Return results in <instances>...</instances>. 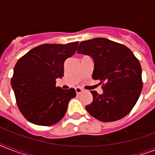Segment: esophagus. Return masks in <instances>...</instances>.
Masks as SVG:
<instances>
[{
    "instance_id": "34e87169",
    "label": "esophagus",
    "mask_w": 155,
    "mask_h": 155,
    "mask_svg": "<svg viewBox=\"0 0 155 155\" xmlns=\"http://www.w3.org/2000/svg\"><path fill=\"white\" fill-rule=\"evenodd\" d=\"M75 92H76V94L79 95V94H80V93H81V92H83V89H82V88H81V87H75Z\"/></svg>"
}]
</instances>
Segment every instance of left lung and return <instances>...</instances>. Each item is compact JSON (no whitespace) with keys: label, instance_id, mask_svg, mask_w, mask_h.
<instances>
[{"label":"left lung","instance_id":"left-lung-1","mask_svg":"<svg viewBox=\"0 0 155 155\" xmlns=\"http://www.w3.org/2000/svg\"><path fill=\"white\" fill-rule=\"evenodd\" d=\"M77 53L92 58V79L104 83L101 95L91 92L93 100L85 107L86 110L104 122L125 117L137 103L142 89L138 59L127 47L104 38L83 41Z\"/></svg>","mask_w":155,"mask_h":155}]
</instances>
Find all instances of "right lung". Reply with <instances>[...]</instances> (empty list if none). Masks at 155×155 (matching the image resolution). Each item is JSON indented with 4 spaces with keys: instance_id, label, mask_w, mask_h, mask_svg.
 <instances>
[{
    "instance_id": "1",
    "label": "right lung",
    "mask_w": 155,
    "mask_h": 155,
    "mask_svg": "<svg viewBox=\"0 0 155 155\" xmlns=\"http://www.w3.org/2000/svg\"><path fill=\"white\" fill-rule=\"evenodd\" d=\"M78 44L40 45L16 63L11 86L19 110L30 122L47 126L64 117L76 93L74 88L56 87V79H62L64 62L75 53Z\"/></svg>"
}]
</instances>
